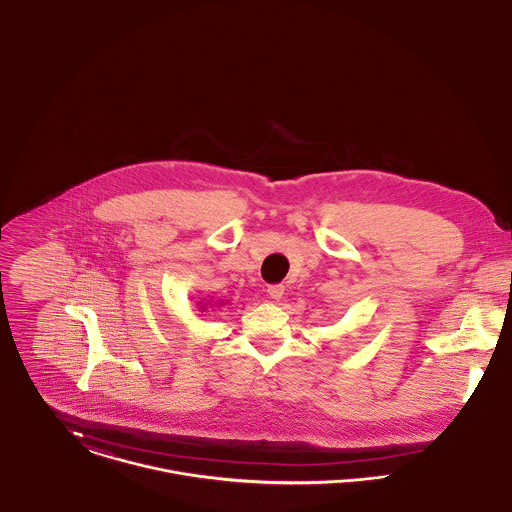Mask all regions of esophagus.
<instances>
[{
    "label": "esophagus",
    "instance_id": "obj_1",
    "mask_svg": "<svg viewBox=\"0 0 512 512\" xmlns=\"http://www.w3.org/2000/svg\"><path fill=\"white\" fill-rule=\"evenodd\" d=\"M267 292H269V296H271L273 300H280L282 294H284V286H282V284H271V286L267 288Z\"/></svg>",
    "mask_w": 512,
    "mask_h": 512
}]
</instances>
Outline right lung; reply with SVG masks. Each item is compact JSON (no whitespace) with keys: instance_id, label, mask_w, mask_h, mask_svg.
<instances>
[{"instance_id":"obj_1","label":"right lung","mask_w":512,"mask_h":512,"mask_svg":"<svg viewBox=\"0 0 512 512\" xmlns=\"http://www.w3.org/2000/svg\"><path fill=\"white\" fill-rule=\"evenodd\" d=\"M216 306H224L222 302H216V304H212V302H200V312H208V308H216Z\"/></svg>"}]
</instances>
